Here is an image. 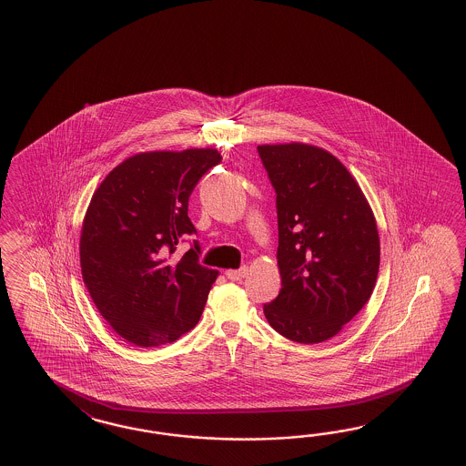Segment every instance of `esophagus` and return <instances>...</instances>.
I'll list each match as a JSON object with an SVG mask.
<instances>
[{
  "instance_id": "1",
  "label": "esophagus",
  "mask_w": 466,
  "mask_h": 466,
  "mask_svg": "<svg viewBox=\"0 0 466 466\" xmlns=\"http://www.w3.org/2000/svg\"><path fill=\"white\" fill-rule=\"evenodd\" d=\"M246 274H248V268L244 266V268H240V269H230V271H226V276H228L230 281H240L242 278H246Z\"/></svg>"
}]
</instances>
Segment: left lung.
Here are the masks:
<instances>
[{
  "label": "left lung",
  "instance_id": "1",
  "mask_svg": "<svg viewBox=\"0 0 466 466\" xmlns=\"http://www.w3.org/2000/svg\"><path fill=\"white\" fill-rule=\"evenodd\" d=\"M276 192L281 289L264 315L278 333L319 343L369 301L380 246L360 187L325 149L289 143L258 147Z\"/></svg>",
  "mask_w": 466,
  "mask_h": 466
}]
</instances>
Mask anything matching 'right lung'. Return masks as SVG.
<instances>
[{
	"label": "right lung",
	"mask_w": 466,
	"mask_h": 466,
	"mask_svg": "<svg viewBox=\"0 0 466 466\" xmlns=\"http://www.w3.org/2000/svg\"><path fill=\"white\" fill-rule=\"evenodd\" d=\"M222 161L214 148L139 153L94 193L80 234L82 279L104 319L137 347L180 339L202 317L218 271L198 262L188 198Z\"/></svg>",
	"instance_id": "add662e5"
}]
</instances>
